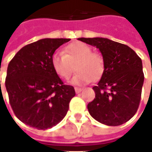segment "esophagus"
Returning <instances> with one entry per match:
<instances>
[{
  "instance_id": "1",
  "label": "esophagus",
  "mask_w": 152,
  "mask_h": 152,
  "mask_svg": "<svg viewBox=\"0 0 152 152\" xmlns=\"http://www.w3.org/2000/svg\"><path fill=\"white\" fill-rule=\"evenodd\" d=\"M75 91H76V93H80V92L82 91V89H81V88H77V87H76V88H75Z\"/></svg>"
}]
</instances>
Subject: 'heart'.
<instances>
[{"mask_svg": "<svg viewBox=\"0 0 152 152\" xmlns=\"http://www.w3.org/2000/svg\"><path fill=\"white\" fill-rule=\"evenodd\" d=\"M76 63L77 71L71 83L76 85L89 83L97 79L104 70V60L101 54L93 52L90 45L76 42L64 48V54L56 52L52 56L51 64L55 72L62 79L71 76Z\"/></svg>", "mask_w": 152, "mask_h": 152, "instance_id": "obj_1", "label": "heart"}]
</instances>
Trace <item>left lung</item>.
Returning a JSON list of instances; mask_svg holds the SVG:
<instances>
[{"instance_id": "8db88e82", "label": "left lung", "mask_w": 152, "mask_h": 152, "mask_svg": "<svg viewBox=\"0 0 152 152\" xmlns=\"http://www.w3.org/2000/svg\"><path fill=\"white\" fill-rule=\"evenodd\" d=\"M99 48L104 70L93 87L96 96L88 104L90 116L109 126L121 125L133 117L139 106L145 76L141 58L125 44L107 38H78Z\"/></svg>"}]
</instances>
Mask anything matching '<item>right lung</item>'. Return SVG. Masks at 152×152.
<instances>
[{"label": "right lung", "instance_id": "obj_1", "mask_svg": "<svg viewBox=\"0 0 152 152\" xmlns=\"http://www.w3.org/2000/svg\"><path fill=\"white\" fill-rule=\"evenodd\" d=\"M70 39L45 38L21 48L7 66L9 103L15 116L27 125L47 130L60 123L76 92L63 84L55 72L51 58Z\"/></svg>", "mask_w": 152, "mask_h": 152}]
</instances>
